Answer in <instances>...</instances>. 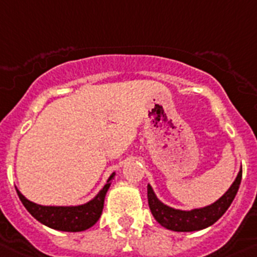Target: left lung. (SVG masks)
I'll return each mask as SVG.
<instances>
[{
    "label": "left lung",
    "instance_id": "1",
    "mask_svg": "<svg viewBox=\"0 0 257 257\" xmlns=\"http://www.w3.org/2000/svg\"><path fill=\"white\" fill-rule=\"evenodd\" d=\"M240 181L241 168L238 172V176H236L235 181L231 184V186L223 196L218 198L211 205L192 210L175 209V207L165 205L164 202L159 200L158 196L155 194L154 189H152V186L148 184V205H150V210H151L154 218L162 224L163 227L172 231H177V232L200 231L215 223L226 213V210L230 207L235 196H236V193H238Z\"/></svg>",
    "mask_w": 257,
    "mask_h": 257
}]
</instances>
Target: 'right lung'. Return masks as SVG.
Instances as JSON below:
<instances>
[{
    "label": "right lung",
    "instance_id": "1",
    "mask_svg": "<svg viewBox=\"0 0 257 257\" xmlns=\"http://www.w3.org/2000/svg\"><path fill=\"white\" fill-rule=\"evenodd\" d=\"M115 177V172H113L107 179L103 188L99 190L95 197L82 205H71V206H44L33 201L27 200L22 193L17 189L19 200L22 201L23 206L26 207L31 215L40 223L50 228L67 232H80L85 231L94 226L97 220L102 214L105 196L109 190L111 181Z\"/></svg>",
    "mask_w": 257,
    "mask_h": 257
}]
</instances>
